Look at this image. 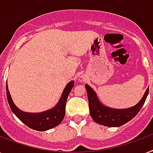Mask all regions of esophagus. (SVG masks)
Segmentation results:
<instances>
[{
	"instance_id": "obj_1",
	"label": "esophagus",
	"mask_w": 153,
	"mask_h": 153,
	"mask_svg": "<svg viewBox=\"0 0 153 153\" xmlns=\"http://www.w3.org/2000/svg\"><path fill=\"white\" fill-rule=\"evenodd\" d=\"M80 81H81V79H80Z\"/></svg>"
}]
</instances>
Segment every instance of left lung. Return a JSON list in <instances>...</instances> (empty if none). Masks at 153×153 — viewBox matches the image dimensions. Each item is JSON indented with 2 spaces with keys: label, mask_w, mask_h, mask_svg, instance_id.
I'll use <instances>...</instances> for the list:
<instances>
[{
  "label": "left lung",
  "mask_w": 153,
  "mask_h": 153,
  "mask_svg": "<svg viewBox=\"0 0 153 153\" xmlns=\"http://www.w3.org/2000/svg\"><path fill=\"white\" fill-rule=\"evenodd\" d=\"M85 87L92 119L96 123L108 127H120L133 119L144 104L149 91V88H148L141 100L133 107L126 109H115L102 104L98 99L96 93L89 85L86 84Z\"/></svg>",
  "instance_id": "1"
}]
</instances>
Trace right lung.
I'll list each match as a JSON object with an SVG mask.
<instances>
[{"mask_svg":"<svg viewBox=\"0 0 153 153\" xmlns=\"http://www.w3.org/2000/svg\"><path fill=\"white\" fill-rule=\"evenodd\" d=\"M74 84V81H71L66 85L64 89L60 100L55 107L50 110L40 113H30L22 111L17 108V106L13 102L11 95L8 89L6 82V95L9 107L13 112L22 123L29 128L37 131H46L54 128L62 121L63 120L66 113V102L70 92Z\"/></svg>","mask_w":153,"mask_h":153,"instance_id":"right-lung-1","label":"right lung"}]
</instances>
